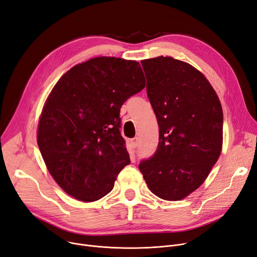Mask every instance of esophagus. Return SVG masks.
I'll use <instances>...</instances> for the list:
<instances>
[{
  "label": "esophagus",
  "instance_id": "obj_1",
  "mask_svg": "<svg viewBox=\"0 0 257 257\" xmlns=\"http://www.w3.org/2000/svg\"><path fill=\"white\" fill-rule=\"evenodd\" d=\"M131 145L133 148H137L139 146V139L136 138V139H132L131 140Z\"/></svg>",
  "mask_w": 257,
  "mask_h": 257
}]
</instances>
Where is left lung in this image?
<instances>
[{"mask_svg":"<svg viewBox=\"0 0 257 257\" xmlns=\"http://www.w3.org/2000/svg\"><path fill=\"white\" fill-rule=\"evenodd\" d=\"M141 63L159 143L139 169L154 195L179 201L204 182L221 154L222 106L208 80L191 64L164 56Z\"/></svg>","mask_w":257,"mask_h":257,"instance_id":"1","label":"left lung"}]
</instances>
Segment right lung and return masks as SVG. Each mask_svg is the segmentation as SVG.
<instances>
[{"label": "right lung", "mask_w": 257, "mask_h": 257, "mask_svg": "<svg viewBox=\"0 0 257 257\" xmlns=\"http://www.w3.org/2000/svg\"><path fill=\"white\" fill-rule=\"evenodd\" d=\"M146 85L136 60L96 57L75 65L53 87L37 129L45 164L62 190L83 202L113 188L130 164L121 138V105Z\"/></svg>", "instance_id": "obj_1"}]
</instances>
